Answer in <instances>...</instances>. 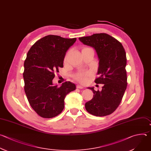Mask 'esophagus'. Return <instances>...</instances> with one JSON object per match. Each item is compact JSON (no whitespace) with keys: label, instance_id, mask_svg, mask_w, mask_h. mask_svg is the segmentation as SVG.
I'll use <instances>...</instances> for the list:
<instances>
[{"label":"esophagus","instance_id":"1","mask_svg":"<svg viewBox=\"0 0 151 151\" xmlns=\"http://www.w3.org/2000/svg\"><path fill=\"white\" fill-rule=\"evenodd\" d=\"M76 88H78V89H83V86H81V85H77L76 86Z\"/></svg>","mask_w":151,"mask_h":151}]
</instances>
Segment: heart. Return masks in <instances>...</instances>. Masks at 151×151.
<instances>
[{"instance_id": "heart-1", "label": "heart", "mask_w": 151, "mask_h": 151, "mask_svg": "<svg viewBox=\"0 0 151 151\" xmlns=\"http://www.w3.org/2000/svg\"><path fill=\"white\" fill-rule=\"evenodd\" d=\"M83 49H92V48H89V47H85ZM67 57H68V55H66V56L65 57V60H66ZM89 75V73H88V72H80V73H77L75 75V80H76L79 82L83 83L86 82V78Z\"/></svg>"}]
</instances>
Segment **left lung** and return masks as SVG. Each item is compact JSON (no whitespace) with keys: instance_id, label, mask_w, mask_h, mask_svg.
<instances>
[{"instance_id":"1","label":"left lung","mask_w":151,"mask_h":151,"mask_svg":"<svg viewBox=\"0 0 151 151\" xmlns=\"http://www.w3.org/2000/svg\"><path fill=\"white\" fill-rule=\"evenodd\" d=\"M79 40L95 48L99 60L96 83L103 84L101 91L88 88L94 93L85 103L86 111L95 116L113 113L120 104L127 88V63L125 50L117 40L106 33L94 34Z\"/></svg>"}]
</instances>
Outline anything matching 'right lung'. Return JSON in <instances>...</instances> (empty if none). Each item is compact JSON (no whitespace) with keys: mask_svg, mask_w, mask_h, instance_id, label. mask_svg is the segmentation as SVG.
Segmentation results:
<instances>
[{"mask_svg":"<svg viewBox=\"0 0 151 151\" xmlns=\"http://www.w3.org/2000/svg\"><path fill=\"white\" fill-rule=\"evenodd\" d=\"M76 38L48 35L31 47L24 62V90L32 109L41 117L50 119L62 113L67 94L76 89L70 82L53 84L55 73L63 67L68 50Z\"/></svg>","mask_w":151,"mask_h":151,"instance_id":"obj_1","label":"right lung"}]
</instances>
